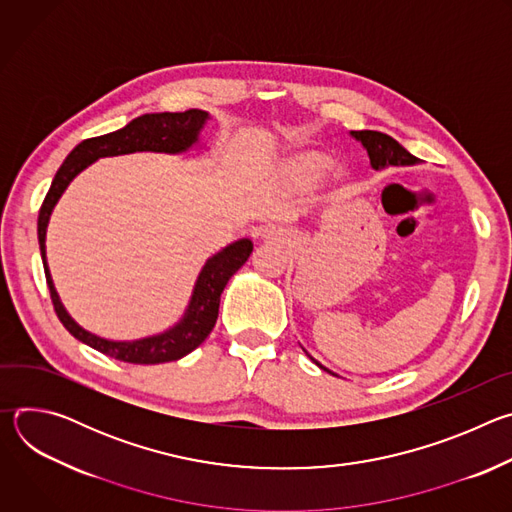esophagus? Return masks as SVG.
I'll use <instances>...</instances> for the list:
<instances>
[{
	"label": "esophagus",
	"instance_id": "obj_1",
	"mask_svg": "<svg viewBox=\"0 0 512 512\" xmlns=\"http://www.w3.org/2000/svg\"><path fill=\"white\" fill-rule=\"evenodd\" d=\"M265 237H267V235H265Z\"/></svg>",
	"mask_w": 512,
	"mask_h": 512
}]
</instances>
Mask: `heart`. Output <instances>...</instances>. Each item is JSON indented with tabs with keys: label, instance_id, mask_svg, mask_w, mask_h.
Returning a JSON list of instances; mask_svg holds the SVG:
<instances>
[{
	"label": "heart",
	"instance_id": "1",
	"mask_svg": "<svg viewBox=\"0 0 512 512\" xmlns=\"http://www.w3.org/2000/svg\"><path fill=\"white\" fill-rule=\"evenodd\" d=\"M302 168H304L306 172H310V174H320V172H324V170L328 168V162L322 160V158L304 160V162H302Z\"/></svg>",
	"mask_w": 512,
	"mask_h": 512
}]
</instances>
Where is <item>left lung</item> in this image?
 Returning a JSON list of instances; mask_svg holds the SVG:
<instances>
[{
	"mask_svg": "<svg viewBox=\"0 0 512 512\" xmlns=\"http://www.w3.org/2000/svg\"><path fill=\"white\" fill-rule=\"evenodd\" d=\"M350 135H352L356 141H360L362 148L367 150L369 160H371V168L377 170V172H381V170H385V168H389V166H415V164H419V158L411 156L397 139H393V137L387 135V133L364 129V131H350ZM304 352L310 356L312 362L318 364V367H320L322 371H326V373L338 377L336 373H332L330 369H326L322 362H318L306 348H304Z\"/></svg>",
	"mask_w": 512,
	"mask_h": 512,
	"instance_id": "left-lung-1",
	"label": "left lung"
}]
</instances>
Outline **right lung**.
<instances>
[{
  "label": "right lung",
  "instance_id": "1",
  "mask_svg": "<svg viewBox=\"0 0 512 512\" xmlns=\"http://www.w3.org/2000/svg\"><path fill=\"white\" fill-rule=\"evenodd\" d=\"M208 119L210 115L200 109H190L184 113H145L129 121L123 129L81 141L58 168L52 186L42 202L38 214V243L54 312L72 336L107 356L131 364H160L178 360L198 348L214 328L223 289L249 259L253 251V241L239 239L206 259L196 277L184 316L172 328L137 340H109L79 326L70 318L58 298V291L54 287L46 261V231L52 210L68 184L99 158L123 156L133 152L184 154L200 143V131L204 129Z\"/></svg>",
  "mask_w": 512,
  "mask_h": 512
}]
</instances>
